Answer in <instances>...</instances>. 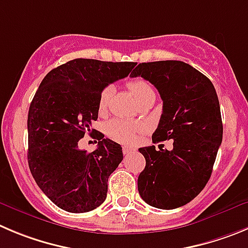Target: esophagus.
Listing matches in <instances>:
<instances>
[{
	"mask_svg": "<svg viewBox=\"0 0 248 248\" xmlns=\"http://www.w3.org/2000/svg\"><path fill=\"white\" fill-rule=\"evenodd\" d=\"M122 150H124V155H127V154H131V153L136 152L135 148H132V147H127V145H124V148H122Z\"/></svg>",
	"mask_w": 248,
	"mask_h": 248,
	"instance_id": "obj_1",
	"label": "esophagus"
}]
</instances>
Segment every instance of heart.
<instances>
[{"label": "heart", "mask_w": 248, "mask_h": 248, "mask_svg": "<svg viewBox=\"0 0 248 248\" xmlns=\"http://www.w3.org/2000/svg\"><path fill=\"white\" fill-rule=\"evenodd\" d=\"M127 87H128V89L131 90V93L133 94L136 100L140 104L142 101L147 100V99L155 96L152 85L143 79L131 80V82H128ZM110 94L111 87H106L101 90L100 95H99V108L100 110L105 108L108 98H110ZM106 131H108V135L112 140H117V142L131 143L135 140L136 133L138 131V126L135 124H131L128 121H124V120H112V121H110L108 124Z\"/></svg>", "instance_id": "1"}]
</instances>
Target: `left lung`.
<instances>
[{
    "instance_id": "8db88e82",
    "label": "left lung",
    "mask_w": 248,
    "mask_h": 248,
    "mask_svg": "<svg viewBox=\"0 0 248 248\" xmlns=\"http://www.w3.org/2000/svg\"><path fill=\"white\" fill-rule=\"evenodd\" d=\"M131 77L149 80L163 100L153 143L173 142L171 150H156L155 145L140 148L145 168L138 176V192L152 207H182L207 185L223 140L215 88L188 63L171 60L140 63Z\"/></svg>"
}]
</instances>
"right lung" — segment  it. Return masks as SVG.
Listing matches in <instances>:
<instances>
[{"mask_svg": "<svg viewBox=\"0 0 248 248\" xmlns=\"http://www.w3.org/2000/svg\"><path fill=\"white\" fill-rule=\"evenodd\" d=\"M136 64L72 60L48 72L36 90L28 113V164L41 191L66 212H90L105 201L108 179L124 154L119 143L96 134L92 122L101 90ZM85 133L99 140L92 153L78 148Z\"/></svg>", "mask_w": 248, "mask_h": 248, "instance_id": "1", "label": "right lung"}]
</instances>
